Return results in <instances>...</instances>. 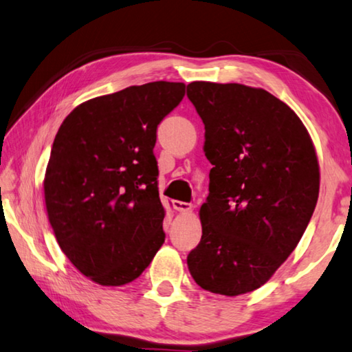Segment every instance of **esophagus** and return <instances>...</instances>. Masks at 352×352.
<instances>
[{
    "instance_id": "obj_1",
    "label": "esophagus",
    "mask_w": 352,
    "mask_h": 352,
    "mask_svg": "<svg viewBox=\"0 0 352 352\" xmlns=\"http://www.w3.org/2000/svg\"><path fill=\"white\" fill-rule=\"evenodd\" d=\"M173 207L176 208L177 212H181V213H186V212H190L192 210V204H190V202H182V201H173Z\"/></svg>"
}]
</instances>
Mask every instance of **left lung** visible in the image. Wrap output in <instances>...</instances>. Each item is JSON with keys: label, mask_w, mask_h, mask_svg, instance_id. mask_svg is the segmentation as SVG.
Segmentation results:
<instances>
[{"label": "left lung", "mask_w": 352, "mask_h": 352, "mask_svg": "<svg viewBox=\"0 0 352 352\" xmlns=\"http://www.w3.org/2000/svg\"><path fill=\"white\" fill-rule=\"evenodd\" d=\"M210 160L193 280L236 297L261 287L297 248L317 206L320 168L303 122L280 98L239 83L193 82Z\"/></svg>", "instance_id": "obj_1"}]
</instances>
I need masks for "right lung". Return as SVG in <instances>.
<instances>
[{
  "mask_svg": "<svg viewBox=\"0 0 352 352\" xmlns=\"http://www.w3.org/2000/svg\"><path fill=\"white\" fill-rule=\"evenodd\" d=\"M186 85L151 82L83 102L54 139L45 175L49 223L63 254L100 286L144 272L165 241L156 129Z\"/></svg>",
  "mask_w": 352,
  "mask_h": 352,
  "instance_id": "1",
  "label": "right lung"
}]
</instances>
